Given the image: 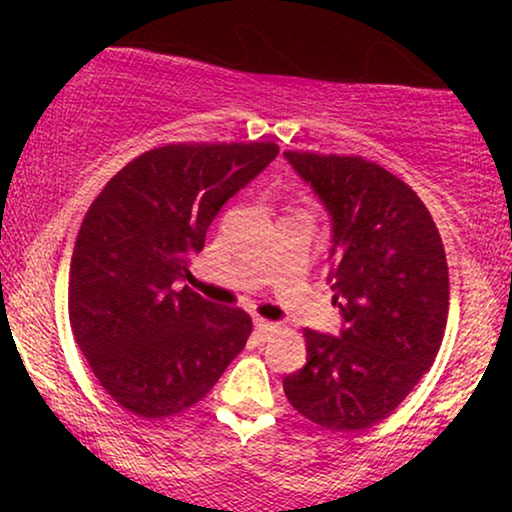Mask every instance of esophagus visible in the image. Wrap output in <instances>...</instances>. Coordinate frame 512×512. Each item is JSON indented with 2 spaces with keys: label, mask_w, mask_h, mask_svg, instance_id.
Instances as JSON below:
<instances>
[{
  "label": "esophagus",
  "mask_w": 512,
  "mask_h": 512,
  "mask_svg": "<svg viewBox=\"0 0 512 512\" xmlns=\"http://www.w3.org/2000/svg\"><path fill=\"white\" fill-rule=\"evenodd\" d=\"M255 332L260 334L262 339H267L269 334L276 332V322H269V320H262V317H255Z\"/></svg>",
  "instance_id": "1"
}]
</instances>
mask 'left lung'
Returning <instances> with one entry per match:
<instances>
[{
  "label": "left lung",
  "instance_id": "8db88e82",
  "mask_svg": "<svg viewBox=\"0 0 512 512\" xmlns=\"http://www.w3.org/2000/svg\"><path fill=\"white\" fill-rule=\"evenodd\" d=\"M330 216L342 330H305V366L284 392L313 424L361 431L399 407L436 361L450 281L438 228L416 192L361 156L284 151Z\"/></svg>",
  "mask_w": 512,
  "mask_h": 512
}]
</instances>
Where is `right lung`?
<instances>
[{
    "instance_id": "obj_1",
    "label": "right lung",
    "mask_w": 512,
    "mask_h": 512,
    "mask_svg": "<svg viewBox=\"0 0 512 512\" xmlns=\"http://www.w3.org/2000/svg\"><path fill=\"white\" fill-rule=\"evenodd\" d=\"M279 154L274 142L168 144L127 163L88 209L69 267V322L120 407L163 419L202 399L243 351L252 322L192 289L223 204Z\"/></svg>"
}]
</instances>
